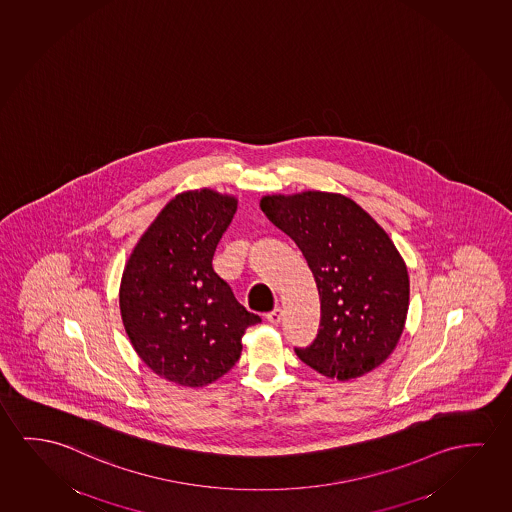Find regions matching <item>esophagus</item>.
I'll use <instances>...</instances> for the list:
<instances>
[{"label": "esophagus", "mask_w": 512, "mask_h": 512, "mask_svg": "<svg viewBox=\"0 0 512 512\" xmlns=\"http://www.w3.org/2000/svg\"><path fill=\"white\" fill-rule=\"evenodd\" d=\"M266 319H268L271 324H278L282 321V308L276 307L266 314Z\"/></svg>", "instance_id": "1"}]
</instances>
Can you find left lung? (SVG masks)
Wrapping results in <instances>:
<instances>
[{
  "mask_svg": "<svg viewBox=\"0 0 512 512\" xmlns=\"http://www.w3.org/2000/svg\"><path fill=\"white\" fill-rule=\"evenodd\" d=\"M260 209L298 244L319 289V333L294 347L299 360L339 381L376 369L397 346L409 303L408 269L385 230L337 193L273 195Z\"/></svg>",
  "mask_w": 512,
  "mask_h": 512,
  "instance_id": "obj_1",
  "label": "left lung"
}]
</instances>
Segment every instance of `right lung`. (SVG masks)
<instances>
[{
	"label": "right lung",
	"mask_w": 512,
	"mask_h": 512,
	"mask_svg": "<svg viewBox=\"0 0 512 512\" xmlns=\"http://www.w3.org/2000/svg\"><path fill=\"white\" fill-rule=\"evenodd\" d=\"M236 198L211 189L170 200L136 244L120 285V312L134 351L161 378L205 386L241 356L260 323L214 273L213 257Z\"/></svg>",
	"instance_id": "1"
}]
</instances>
